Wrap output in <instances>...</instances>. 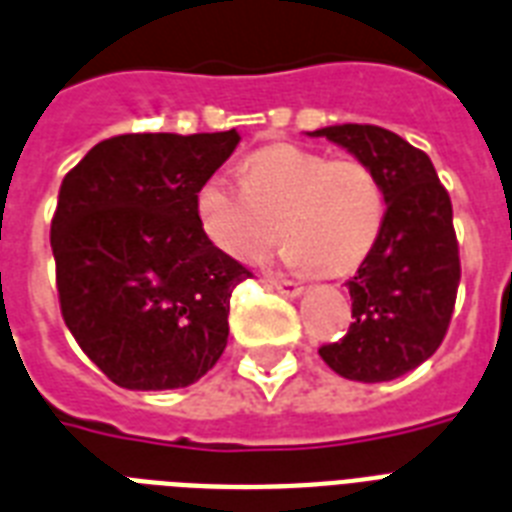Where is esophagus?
Returning <instances> with one entry per match:
<instances>
[{"mask_svg": "<svg viewBox=\"0 0 512 512\" xmlns=\"http://www.w3.org/2000/svg\"><path fill=\"white\" fill-rule=\"evenodd\" d=\"M268 284L276 289V292L286 294V297H297V294H302V286L297 284V281H292V278H268Z\"/></svg>", "mask_w": 512, "mask_h": 512, "instance_id": "esophagus-1", "label": "esophagus"}]
</instances>
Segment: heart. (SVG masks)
<instances>
[{
	"label": "heart",
	"mask_w": 512,
	"mask_h": 512,
	"mask_svg": "<svg viewBox=\"0 0 512 512\" xmlns=\"http://www.w3.org/2000/svg\"><path fill=\"white\" fill-rule=\"evenodd\" d=\"M194 210L202 234L239 263H260L281 234L286 263L342 276L376 247L386 191L360 157L328 160L297 144H270L244 160L242 184L226 173L207 176Z\"/></svg>",
	"instance_id": "obj_1"
}]
</instances>
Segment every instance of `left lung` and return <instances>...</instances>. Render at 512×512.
<instances>
[{
  "label": "left lung",
  "mask_w": 512,
  "mask_h": 512,
  "mask_svg": "<svg viewBox=\"0 0 512 512\" xmlns=\"http://www.w3.org/2000/svg\"><path fill=\"white\" fill-rule=\"evenodd\" d=\"M310 136L373 165L386 191L381 236L347 281L350 328L318 355L350 381H392L429 360L450 328L460 284L450 194L429 155L386 128L344 123Z\"/></svg>",
  "instance_id": "8db88e82"
}]
</instances>
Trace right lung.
I'll return each mask as SVG.
<instances>
[{"label": "right lung", "instance_id": "obj_1", "mask_svg": "<svg viewBox=\"0 0 512 512\" xmlns=\"http://www.w3.org/2000/svg\"><path fill=\"white\" fill-rule=\"evenodd\" d=\"M239 134H120L62 178L52 218L65 326L112 384L178 389L228 342L231 292L252 278L199 228L194 194Z\"/></svg>", "mask_w": 512, "mask_h": 512}]
</instances>
